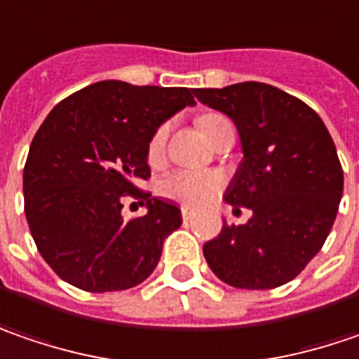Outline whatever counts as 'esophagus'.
Returning <instances> with one entry per match:
<instances>
[{
  "instance_id": "34e87169",
  "label": "esophagus",
  "mask_w": 359,
  "mask_h": 359,
  "mask_svg": "<svg viewBox=\"0 0 359 359\" xmlns=\"http://www.w3.org/2000/svg\"><path fill=\"white\" fill-rule=\"evenodd\" d=\"M182 216H184V220L188 222V220H191V218H194V210L188 206H182Z\"/></svg>"
}]
</instances>
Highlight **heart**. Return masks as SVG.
<instances>
[{"instance_id": "b5f03b06", "label": "heart", "mask_w": 359, "mask_h": 359, "mask_svg": "<svg viewBox=\"0 0 359 359\" xmlns=\"http://www.w3.org/2000/svg\"><path fill=\"white\" fill-rule=\"evenodd\" d=\"M226 118L220 115H202L198 118V127L204 133L208 141L214 135L216 127L220 123H224ZM165 139H168V127H161L157 133L153 135L151 143H149V157L153 161L161 157L163 147H165ZM222 188V175L218 173H210V171H177L170 175L168 180L161 182V191L173 198L184 202L186 206H202L208 200Z\"/></svg>"}]
</instances>
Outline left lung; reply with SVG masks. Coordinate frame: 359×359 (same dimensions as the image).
Segmentation results:
<instances>
[{
  "instance_id": "8db88e82",
  "label": "left lung",
  "mask_w": 359,
  "mask_h": 359,
  "mask_svg": "<svg viewBox=\"0 0 359 359\" xmlns=\"http://www.w3.org/2000/svg\"><path fill=\"white\" fill-rule=\"evenodd\" d=\"M194 95L236 125L242 161L224 202L252 212L204 244L208 266L236 289L280 287L321 250L337 216L344 171L332 135L311 107L264 82Z\"/></svg>"
}]
</instances>
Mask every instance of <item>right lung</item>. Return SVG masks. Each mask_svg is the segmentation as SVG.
<instances>
[{"instance_id":"right-lung-1","label":"right lung","mask_w":359,"mask_h":359,"mask_svg":"<svg viewBox=\"0 0 359 359\" xmlns=\"http://www.w3.org/2000/svg\"><path fill=\"white\" fill-rule=\"evenodd\" d=\"M194 90L100 81L58 102L34 137L24 168L26 220L42 259L58 277L90 293L143 283L182 210L151 198L149 143L186 107ZM148 202V214L122 220V198Z\"/></svg>"}]
</instances>
